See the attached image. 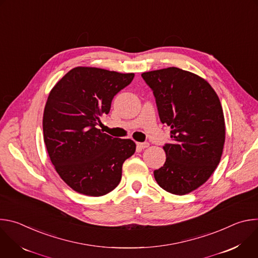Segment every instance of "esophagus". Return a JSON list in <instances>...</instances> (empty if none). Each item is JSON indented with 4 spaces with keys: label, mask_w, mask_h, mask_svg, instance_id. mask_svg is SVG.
Returning a JSON list of instances; mask_svg holds the SVG:
<instances>
[{
    "label": "esophagus",
    "mask_w": 258,
    "mask_h": 258,
    "mask_svg": "<svg viewBox=\"0 0 258 258\" xmlns=\"http://www.w3.org/2000/svg\"><path fill=\"white\" fill-rule=\"evenodd\" d=\"M137 147L139 149H146L147 147H149V143L148 142H142V143H137Z\"/></svg>",
    "instance_id": "obj_1"
}]
</instances>
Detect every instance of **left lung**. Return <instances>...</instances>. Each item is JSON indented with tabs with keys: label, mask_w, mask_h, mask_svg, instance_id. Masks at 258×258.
<instances>
[{
	"label": "left lung",
	"mask_w": 258,
	"mask_h": 258,
	"mask_svg": "<svg viewBox=\"0 0 258 258\" xmlns=\"http://www.w3.org/2000/svg\"><path fill=\"white\" fill-rule=\"evenodd\" d=\"M142 78L153 92L160 121L171 128V142L163 147L165 163L154 177L171 194H188L220 161L226 138L222 105L211 86L192 72L168 67Z\"/></svg>",
	"instance_id": "left-lung-1"
}]
</instances>
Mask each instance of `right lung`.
<instances>
[{"mask_svg":"<svg viewBox=\"0 0 258 258\" xmlns=\"http://www.w3.org/2000/svg\"><path fill=\"white\" fill-rule=\"evenodd\" d=\"M134 73L76 67L52 89L44 111V141L56 171L78 193L99 197L114 190L122 164L136 151L130 139L97 128L114 96L134 80Z\"/></svg>","mask_w":258,"mask_h":258,"instance_id":"obj_1","label":"right lung"}]
</instances>
